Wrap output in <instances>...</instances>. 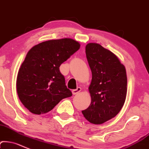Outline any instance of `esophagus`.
I'll list each match as a JSON object with an SVG mask.
<instances>
[{
  "label": "esophagus",
  "mask_w": 149,
  "mask_h": 149,
  "mask_svg": "<svg viewBox=\"0 0 149 149\" xmlns=\"http://www.w3.org/2000/svg\"><path fill=\"white\" fill-rule=\"evenodd\" d=\"M80 91H81V87H77V89H73V90L72 91V94L74 95V94H77L79 93Z\"/></svg>",
  "instance_id": "34e87169"
}]
</instances>
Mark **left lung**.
<instances>
[{
	"mask_svg": "<svg viewBox=\"0 0 149 149\" xmlns=\"http://www.w3.org/2000/svg\"><path fill=\"white\" fill-rule=\"evenodd\" d=\"M92 74L89 91L90 105L81 111L84 118L94 124H101L114 117L122 108L127 91L125 67L114 54L97 43L85 47Z\"/></svg>",
	"mask_w": 149,
	"mask_h": 149,
	"instance_id": "1",
	"label": "left lung"
}]
</instances>
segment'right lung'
I'll return each mask as SVG.
<instances>
[{
	"label": "right lung",
	"instance_id": "right-lung-1",
	"mask_svg": "<svg viewBox=\"0 0 149 149\" xmlns=\"http://www.w3.org/2000/svg\"><path fill=\"white\" fill-rule=\"evenodd\" d=\"M79 47L77 41L64 38L42 42L30 49L19 69L16 87L20 102L30 112H48L72 95L60 66Z\"/></svg>",
	"mask_w": 149,
	"mask_h": 149
}]
</instances>
